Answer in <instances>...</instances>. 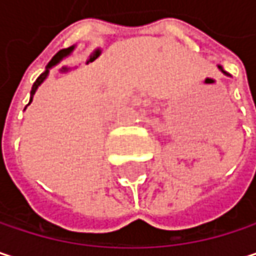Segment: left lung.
<instances>
[{"mask_svg": "<svg viewBox=\"0 0 256 256\" xmlns=\"http://www.w3.org/2000/svg\"><path fill=\"white\" fill-rule=\"evenodd\" d=\"M218 68H220V70H221V72H224V74H226V76H230V74H227V72H226V71H224V70H222V66H218Z\"/></svg>", "mask_w": 256, "mask_h": 256, "instance_id": "1", "label": "left lung"}]
</instances>
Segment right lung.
<instances>
[{
    "label": "right lung",
    "mask_w": 256,
    "mask_h": 256,
    "mask_svg": "<svg viewBox=\"0 0 256 256\" xmlns=\"http://www.w3.org/2000/svg\"><path fill=\"white\" fill-rule=\"evenodd\" d=\"M74 48H76V46H71V47H68V48H64V50H60V52H58L54 56H53V59L48 62V65H47V68H46V71L40 76V77L36 78V81L34 82V86H32V90H30V100H29V104L32 102V98H34V94H35V92H36V88H38V86L47 78L48 76V71H50V68L52 66H54V65H58L64 58H66V56H70L72 52H74Z\"/></svg>",
    "instance_id": "add662e5"
}]
</instances>
